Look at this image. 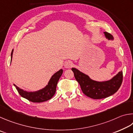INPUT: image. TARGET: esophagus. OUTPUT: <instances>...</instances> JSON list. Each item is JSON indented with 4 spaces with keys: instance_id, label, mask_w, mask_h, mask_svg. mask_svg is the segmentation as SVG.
<instances>
[{
    "instance_id": "34e87169",
    "label": "esophagus",
    "mask_w": 133,
    "mask_h": 133,
    "mask_svg": "<svg viewBox=\"0 0 133 133\" xmlns=\"http://www.w3.org/2000/svg\"><path fill=\"white\" fill-rule=\"evenodd\" d=\"M72 66H73L72 62L70 61H67L66 62H65L64 64L65 68H71Z\"/></svg>"
}]
</instances>
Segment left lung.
Listing matches in <instances>:
<instances>
[{
	"instance_id": "left-lung-1",
	"label": "left lung",
	"mask_w": 133,
	"mask_h": 133,
	"mask_svg": "<svg viewBox=\"0 0 133 133\" xmlns=\"http://www.w3.org/2000/svg\"><path fill=\"white\" fill-rule=\"evenodd\" d=\"M106 37L109 39H113L110 34L104 32ZM72 71L83 94L94 99L106 98L115 94L121 87L123 81V72H119L111 80L106 82H97L92 80L89 76L81 72L75 68H72Z\"/></svg>"
}]
</instances>
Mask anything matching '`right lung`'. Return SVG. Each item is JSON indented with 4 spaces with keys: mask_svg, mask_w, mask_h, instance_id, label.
<instances>
[{
    "mask_svg": "<svg viewBox=\"0 0 133 133\" xmlns=\"http://www.w3.org/2000/svg\"><path fill=\"white\" fill-rule=\"evenodd\" d=\"M13 51V50L11 51V58H12ZM62 72V69H60L59 71L57 72L50 79L48 83V85H46L44 89L36 92H29L24 91L23 89H20L16 85H14L16 87V89L17 90L18 92L19 93L21 96L29 100L30 102H34V103H41V102L47 101L48 100L51 99L53 97L54 95H55L57 83L60 77L61 76Z\"/></svg>",
    "mask_w": 133,
    "mask_h": 133,
    "instance_id": "add662e5",
    "label": "right lung"
}]
</instances>
